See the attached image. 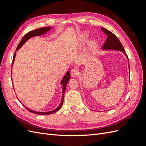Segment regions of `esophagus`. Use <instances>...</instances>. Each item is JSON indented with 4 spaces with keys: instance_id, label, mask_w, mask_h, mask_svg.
I'll return each instance as SVG.
<instances>
[{
    "instance_id": "1",
    "label": "esophagus",
    "mask_w": 146,
    "mask_h": 146,
    "mask_svg": "<svg viewBox=\"0 0 146 146\" xmlns=\"http://www.w3.org/2000/svg\"><path fill=\"white\" fill-rule=\"evenodd\" d=\"M79 74H80V72H79V70L77 69H72L71 71H70V76H71V77H76L78 76Z\"/></svg>"
}]
</instances>
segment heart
I'll list each match as a JSON object with an SVG mask.
<instances>
[{
	"label": "heart",
	"mask_w": 146,
	"mask_h": 146,
	"mask_svg": "<svg viewBox=\"0 0 146 146\" xmlns=\"http://www.w3.org/2000/svg\"><path fill=\"white\" fill-rule=\"evenodd\" d=\"M80 40L81 41H85V39H86V38L85 37V36H84V35H82V36H81V37H80Z\"/></svg>",
	"instance_id": "1"
}]
</instances>
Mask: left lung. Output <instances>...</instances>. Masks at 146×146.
Returning a JSON list of instances; mask_svg holds the SVG:
<instances>
[{
  "mask_svg": "<svg viewBox=\"0 0 146 146\" xmlns=\"http://www.w3.org/2000/svg\"><path fill=\"white\" fill-rule=\"evenodd\" d=\"M101 30L102 32L107 35V40L104 44L102 48L103 49H113V50H121L125 54L126 56L128 58V56L127 55L126 53L125 52L124 48H123L121 42L119 40L117 37L113 33L110 31L105 29V28L101 27ZM130 68V66H129Z\"/></svg>",
  "mask_w": 146,
  "mask_h": 146,
  "instance_id": "1",
  "label": "left lung"
}]
</instances>
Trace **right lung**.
<instances>
[{"mask_svg":"<svg viewBox=\"0 0 146 146\" xmlns=\"http://www.w3.org/2000/svg\"><path fill=\"white\" fill-rule=\"evenodd\" d=\"M50 29V27H43V28H41V29H36V30H33V31H30V32H28L27 34H25L24 37L22 38L21 41H20V42L19 43L18 46H17L16 49V51L17 50L19 49V48L23 46L24 44L27 41L28 39L30 38H32L33 36H39V35H42V34H44L46 33L48 30H49ZM15 56H16V52L14 54V56H13V61H12V65H13V62H14L15 61ZM70 72L68 71L67 73H66V74L65 75V76L64 77V78H63V80H61V85H62L63 86V94H62V99H61V103L60 104V105L58 106V107H57L56 109H55L54 110H53V111H48V112H38V111H33V110H32L30 109H29L28 108H27L25 107V106H24V107H25V108L27 109L28 111H29L31 113H35V114H39V115H46V114H52V113H56V111H58V110H60V109L61 108V107H62L63 105V99H64V92H65V90H66V85H67V83H68V82L70 80Z\"/></svg>","mask_w":146,"mask_h":146,"instance_id":"obj_1","label":"right lung"}]
</instances>
